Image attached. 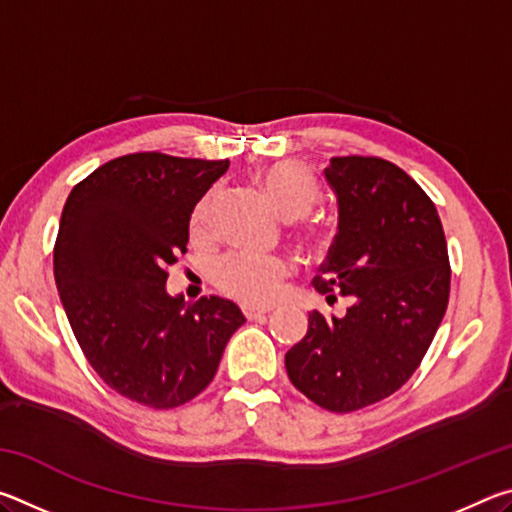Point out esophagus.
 Masks as SVG:
<instances>
[{
    "instance_id": "esophagus-1",
    "label": "esophagus",
    "mask_w": 512,
    "mask_h": 512,
    "mask_svg": "<svg viewBox=\"0 0 512 512\" xmlns=\"http://www.w3.org/2000/svg\"><path fill=\"white\" fill-rule=\"evenodd\" d=\"M266 314H271V309H244V316L248 320H257V318H264Z\"/></svg>"
}]
</instances>
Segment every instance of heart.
<instances>
[{
    "label": "heart",
    "mask_w": 512,
    "mask_h": 512,
    "mask_svg": "<svg viewBox=\"0 0 512 512\" xmlns=\"http://www.w3.org/2000/svg\"><path fill=\"white\" fill-rule=\"evenodd\" d=\"M257 185L275 205V210L282 214V219L293 223L302 241L316 248L325 244V230L318 223L305 219L320 201V187L305 164L293 160L266 164L257 173ZM216 196H219V189H210L196 203L192 223H189L194 237H205L210 232ZM289 273V262L282 257L230 253L216 262L214 284L225 296L244 302V305L262 307L280 298Z\"/></svg>",
    "instance_id": "heart-1"
}]
</instances>
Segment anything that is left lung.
<instances>
[{
	"mask_svg": "<svg viewBox=\"0 0 512 512\" xmlns=\"http://www.w3.org/2000/svg\"><path fill=\"white\" fill-rule=\"evenodd\" d=\"M325 178L339 198V232L314 287L352 305L343 318L311 311L284 366L311 402L350 413L418 370L445 316L452 268L436 205L397 164L345 155Z\"/></svg>",
	"mask_w": 512,
	"mask_h": 512,
	"instance_id": "1",
	"label": "left lung"
}]
</instances>
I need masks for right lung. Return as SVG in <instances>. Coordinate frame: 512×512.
Here are the masks:
<instances>
[{
  "instance_id": "1",
  "label": "right lung",
  "mask_w": 512,
  "mask_h": 512,
  "mask_svg": "<svg viewBox=\"0 0 512 512\" xmlns=\"http://www.w3.org/2000/svg\"><path fill=\"white\" fill-rule=\"evenodd\" d=\"M228 160L121 155L74 185L60 216L54 277L85 359L112 391L151 409L203 393L230 336L235 302L167 296L169 266L187 253L189 216Z\"/></svg>"
}]
</instances>
